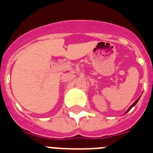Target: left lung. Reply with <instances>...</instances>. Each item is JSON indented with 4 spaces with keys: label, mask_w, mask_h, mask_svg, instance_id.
<instances>
[{
    "label": "left lung",
    "mask_w": 153,
    "mask_h": 153,
    "mask_svg": "<svg viewBox=\"0 0 153 153\" xmlns=\"http://www.w3.org/2000/svg\"><path fill=\"white\" fill-rule=\"evenodd\" d=\"M140 98H138V99H137V100H136V101H135V102H133V104L131 105H130V107H129V108H128V109H127V111H126V114H127V113H128V111H129V110H130V109H132V108H133V106H134V105H136V104H137V102H138V101H139V99H140Z\"/></svg>",
    "instance_id": "1"
}]
</instances>
